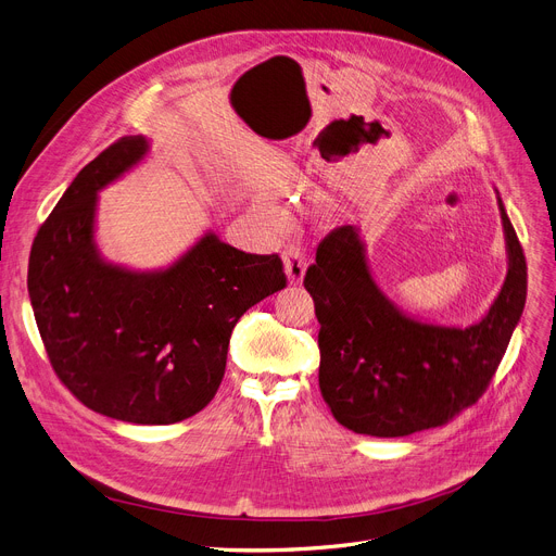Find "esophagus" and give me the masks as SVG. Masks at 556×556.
I'll use <instances>...</instances> for the list:
<instances>
[{
  "label": "esophagus",
  "instance_id": "obj_1",
  "mask_svg": "<svg viewBox=\"0 0 556 556\" xmlns=\"http://www.w3.org/2000/svg\"><path fill=\"white\" fill-rule=\"evenodd\" d=\"M282 265H285V274L289 285H301L305 278V269H307V257L299 247H289L282 253Z\"/></svg>",
  "mask_w": 556,
  "mask_h": 556
}]
</instances>
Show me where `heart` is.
Segmentation results:
<instances>
[{
	"label": "heart",
	"instance_id": "1",
	"mask_svg": "<svg viewBox=\"0 0 556 556\" xmlns=\"http://www.w3.org/2000/svg\"><path fill=\"white\" fill-rule=\"evenodd\" d=\"M276 219H278V224H285V215L282 213H276Z\"/></svg>",
	"mask_w": 556,
	"mask_h": 556
}]
</instances>
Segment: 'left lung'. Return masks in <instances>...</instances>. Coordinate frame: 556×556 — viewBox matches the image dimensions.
<instances>
[{
  "instance_id": "obj_1",
  "label": "left lung",
  "mask_w": 556,
  "mask_h": 556,
  "mask_svg": "<svg viewBox=\"0 0 556 556\" xmlns=\"http://www.w3.org/2000/svg\"><path fill=\"white\" fill-rule=\"evenodd\" d=\"M507 276L478 320H421L390 301L372 278L358 226H341L316 249L305 274L318 330V386L345 429L404 438L442 427L476 404L492 381L528 296V265L496 190Z\"/></svg>"
}]
</instances>
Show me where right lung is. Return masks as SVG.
I'll list each match as a JSON object with an SVG mask.
<instances>
[{"instance_id": "1", "label": "right lung", "mask_w": 556, "mask_h": 556, "mask_svg": "<svg viewBox=\"0 0 556 556\" xmlns=\"http://www.w3.org/2000/svg\"><path fill=\"white\" fill-rule=\"evenodd\" d=\"M148 152V137H125L76 175L33 242L28 299L55 375L87 408L175 424L215 397L236 323L287 278L278 255L244 253L213 231L168 267L103 257L98 192Z\"/></svg>"}]
</instances>
